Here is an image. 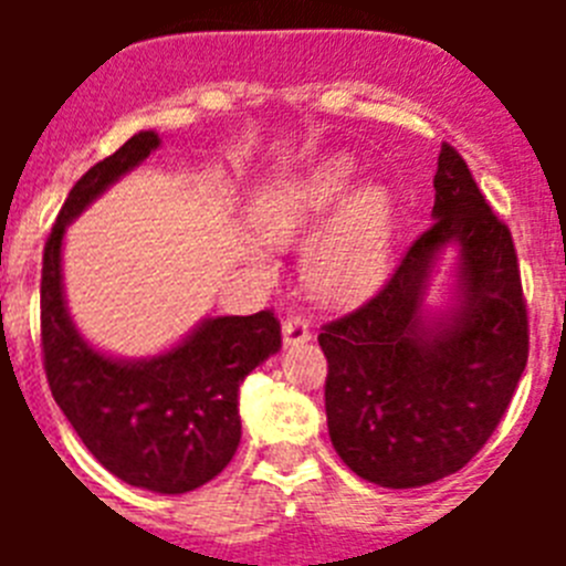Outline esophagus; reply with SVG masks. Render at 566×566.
Returning <instances> with one entry per match:
<instances>
[{
	"label": "esophagus",
	"mask_w": 566,
	"mask_h": 566,
	"mask_svg": "<svg viewBox=\"0 0 566 566\" xmlns=\"http://www.w3.org/2000/svg\"><path fill=\"white\" fill-rule=\"evenodd\" d=\"M312 339V328L303 317H289L283 323V345H303Z\"/></svg>",
	"instance_id": "esophagus-1"
}]
</instances>
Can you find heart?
<instances>
[{
  "label": "heart",
  "instance_id": "b5f03b06",
  "mask_svg": "<svg viewBox=\"0 0 566 566\" xmlns=\"http://www.w3.org/2000/svg\"><path fill=\"white\" fill-rule=\"evenodd\" d=\"M354 181L352 158L332 155L258 192L249 207L252 229L272 247H297L313 238L303 252V280L328 306L363 303L394 266V195L382 184H363L352 193Z\"/></svg>",
  "mask_w": 566,
  "mask_h": 566
}]
</instances>
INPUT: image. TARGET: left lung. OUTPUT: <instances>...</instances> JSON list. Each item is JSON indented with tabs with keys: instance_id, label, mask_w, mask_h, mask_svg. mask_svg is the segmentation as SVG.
Here are the masks:
<instances>
[{
	"instance_id": "obj_1",
	"label": "left lung",
	"mask_w": 566,
	"mask_h": 566,
	"mask_svg": "<svg viewBox=\"0 0 566 566\" xmlns=\"http://www.w3.org/2000/svg\"><path fill=\"white\" fill-rule=\"evenodd\" d=\"M433 223L365 306L319 332L334 451L365 482L422 488L462 470L502 422L527 365V306L510 229L442 144ZM458 252L444 313L423 308L436 263Z\"/></svg>"
}]
</instances>
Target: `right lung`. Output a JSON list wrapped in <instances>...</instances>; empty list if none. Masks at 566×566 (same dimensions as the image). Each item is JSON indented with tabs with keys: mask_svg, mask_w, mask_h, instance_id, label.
I'll return each instance as SVG.
<instances>
[{
	"mask_svg": "<svg viewBox=\"0 0 566 566\" xmlns=\"http://www.w3.org/2000/svg\"><path fill=\"white\" fill-rule=\"evenodd\" d=\"M158 147V133L142 129L70 189L44 243L42 354L53 399L87 451L122 482L175 496L232 462L240 382L280 352V323L272 312L207 317L175 348L144 359L102 354L73 326L62 283L64 232Z\"/></svg>",
	"mask_w": 566,
	"mask_h": 566,
	"instance_id": "add662e5",
	"label": "right lung"
}]
</instances>
